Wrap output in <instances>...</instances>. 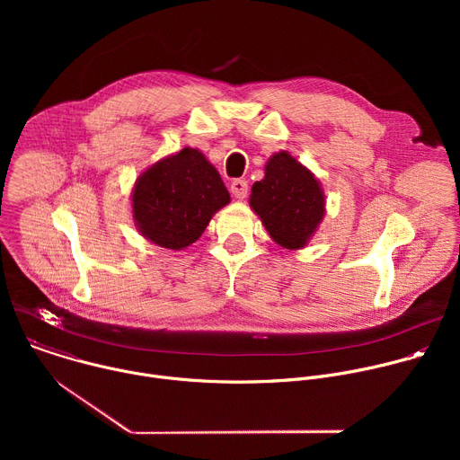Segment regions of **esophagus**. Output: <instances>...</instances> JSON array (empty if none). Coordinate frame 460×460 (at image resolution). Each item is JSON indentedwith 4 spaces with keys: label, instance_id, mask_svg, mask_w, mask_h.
Returning a JSON list of instances; mask_svg holds the SVG:
<instances>
[{
    "label": "esophagus",
    "instance_id": "obj_1",
    "mask_svg": "<svg viewBox=\"0 0 460 460\" xmlns=\"http://www.w3.org/2000/svg\"><path fill=\"white\" fill-rule=\"evenodd\" d=\"M247 190H249V185H247V181L245 180H233L231 181V192H233V196L234 199H238V200H243L245 196H247Z\"/></svg>",
    "mask_w": 460,
    "mask_h": 460
}]
</instances>
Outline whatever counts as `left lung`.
Masks as SVG:
<instances>
[{
    "mask_svg": "<svg viewBox=\"0 0 460 460\" xmlns=\"http://www.w3.org/2000/svg\"><path fill=\"white\" fill-rule=\"evenodd\" d=\"M249 204L271 238L286 249L304 247L323 217L318 181L288 153L268 162L264 180L251 189Z\"/></svg>",
    "mask_w": 460,
    "mask_h": 460,
    "instance_id": "1",
    "label": "left lung"
}]
</instances>
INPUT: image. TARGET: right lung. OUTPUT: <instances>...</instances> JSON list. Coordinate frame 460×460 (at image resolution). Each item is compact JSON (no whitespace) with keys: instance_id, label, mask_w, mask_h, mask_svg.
<instances>
[{"instance_id":"add662e5","label":"right lung","mask_w":460,"mask_h":460,"mask_svg":"<svg viewBox=\"0 0 460 460\" xmlns=\"http://www.w3.org/2000/svg\"><path fill=\"white\" fill-rule=\"evenodd\" d=\"M218 171L190 147L146 171L133 192V213L142 234L167 249L199 240L211 217L229 204Z\"/></svg>"}]
</instances>
